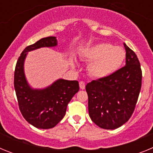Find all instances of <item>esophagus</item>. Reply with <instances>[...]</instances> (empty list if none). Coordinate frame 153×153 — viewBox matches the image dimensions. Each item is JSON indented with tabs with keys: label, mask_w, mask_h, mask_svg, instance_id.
<instances>
[{
	"label": "esophagus",
	"mask_w": 153,
	"mask_h": 153,
	"mask_svg": "<svg viewBox=\"0 0 153 153\" xmlns=\"http://www.w3.org/2000/svg\"><path fill=\"white\" fill-rule=\"evenodd\" d=\"M85 86H86V85H85L84 82H83V81H80V82H79V88H80L81 90H84Z\"/></svg>",
	"instance_id": "34e87169"
}]
</instances>
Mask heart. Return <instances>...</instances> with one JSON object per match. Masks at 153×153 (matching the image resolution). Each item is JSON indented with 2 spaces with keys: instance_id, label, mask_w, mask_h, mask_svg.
<instances>
[{
  "instance_id": "heart-1",
  "label": "heart",
  "mask_w": 153,
  "mask_h": 153,
  "mask_svg": "<svg viewBox=\"0 0 153 153\" xmlns=\"http://www.w3.org/2000/svg\"><path fill=\"white\" fill-rule=\"evenodd\" d=\"M83 56L90 61L87 67L90 76L100 79L110 76L121 67L126 52L122 47L101 43L89 47Z\"/></svg>"
}]
</instances>
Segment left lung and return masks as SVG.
<instances>
[{"label": "left lung", "instance_id": "1", "mask_svg": "<svg viewBox=\"0 0 153 153\" xmlns=\"http://www.w3.org/2000/svg\"><path fill=\"white\" fill-rule=\"evenodd\" d=\"M126 65L110 76L87 83L89 115L96 125L117 129L134 111L142 85V70L137 56L126 44Z\"/></svg>", "mask_w": 153, "mask_h": 153}]
</instances>
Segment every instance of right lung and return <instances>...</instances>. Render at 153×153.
I'll use <instances>...</instances> for the list:
<instances>
[{
    "instance_id": "obj_1",
    "label": "right lung",
    "mask_w": 153,
    "mask_h": 153,
    "mask_svg": "<svg viewBox=\"0 0 153 153\" xmlns=\"http://www.w3.org/2000/svg\"><path fill=\"white\" fill-rule=\"evenodd\" d=\"M57 45L56 36L44 37L27 47L21 53L14 71V89L21 114L38 129H51L64 117L71 99L79 91L76 80L59 79L44 89H33L24 74V61L30 51Z\"/></svg>"
}]
</instances>
